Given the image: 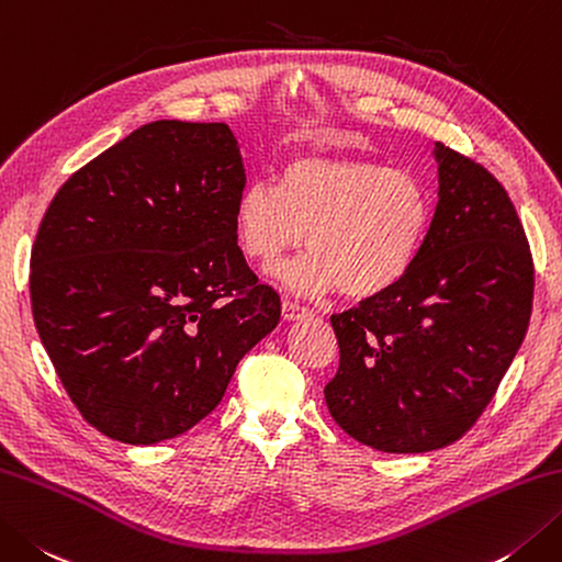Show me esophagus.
Here are the masks:
<instances>
[{
	"label": "esophagus",
	"mask_w": 562,
	"mask_h": 562,
	"mask_svg": "<svg viewBox=\"0 0 562 562\" xmlns=\"http://www.w3.org/2000/svg\"><path fill=\"white\" fill-rule=\"evenodd\" d=\"M306 314H310V310H306V306H302L300 302H294V300H284L282 302V316L288 318V322H294V318L306 316Z\"/></svg>",
	"instance_id": "obj_1"
}]
</instances>
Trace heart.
<instances>
[{"instance_id": "1", "label": "heart", "mask_w": 562, "mask_h": 562, "mask_svg": "<svg viewBox=\"0 0 562 562\" xmlns=\"http://www.w3.org/2000/svg\"><path fill=\"white\" fill-rule=\"evenodd\" d=\"M234 222L240 248L260 266L310 246V258L280 272L290 288L375 300L419 258L431 196L412 172L380 160L302 156L284 165L278 187L246 184Z\"/></svg>"}]
</instances>
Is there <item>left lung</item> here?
Masks as SVG:
<instances>
[{
  "label": "left lung",
  "mask_w": 562,
  "mask_h": 562,
  "mask_svg": "<svg viewBox=\"0 0 562 562\" xmlns=\"http://www.w3.org/2000/svg\"><path fill=\"white\" fill-rule=\"evenodd\" d=\"M438 204L409 274L331 316L338 370L324 387L344 431L384 453L463 438L487 409L533 304V258L507 190L436 143Z\"/></svg>",
  "instance_id": "left-lung-1"
}]
</instances>
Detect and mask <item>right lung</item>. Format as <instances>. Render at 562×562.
I'll use <instances>...</instances> for the list:
<instances>
[{"mask_svg":"<svg viewBox=\"0 0 562 562\" xmlns=\"http://www.w3.org/2000/svg\"><path fill=\"white\" fill-rule=\"evenodd\" d=\"M246 187L226 124L153 121L70 175L31 250V310L82 419L168 441L222 402L280 322L236 236Z\"/></svg>","mask_w":562,"mask_h":562,"instance_id":"obj_1","label":"right lung"}]
</instances>
